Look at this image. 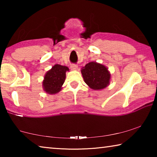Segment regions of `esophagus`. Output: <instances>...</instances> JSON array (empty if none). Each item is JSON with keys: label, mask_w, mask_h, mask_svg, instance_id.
Masks as SVG:
<instances>
[{"label": "esophagus", "mask_w": 157, "mask_h": 157, "mask_svg": "<svg viewBox=\"0 0 157 157\" xmlns=\"http://www.w3.org/2000/svg\"><path fill=\"white\" fill-rule=\"evenodd\" d=\"M71 68L72 69V70H77L78 69V66L75 63H73V64L71 65Z\"/></svg>", "instance_id": "esophagus-1"}]
</instances>
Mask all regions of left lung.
I'll use <instances>...</instances> for the list:
<instances>
[{"instance_id": "8db88e82", "label": "left lung", "mask_w": 157, "mask_h": 157, "mask_svg": "<svg viewBox=\"0 0 157 157\" xmlns=\"http://www.w3.org/2000/svg\"><path fill=\"white\" fill-rule=\"evenodd\" d=\"M81 72L85 83L92 89H102L109 84L111 77L108 69L100 63L94 62L87 63Z\"/></svg>"}]
</instances>
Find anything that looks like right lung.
<instances>
[{
  "label": "right lung",
  "instance_id": "1",
  "mask_svg": "<svg viewBox=\"0 0 157 157\" xmlns=\"http://www.w3.org/2000/svg\"><path fill=\"white\" fill-rule=\"evenodd\" d=\"M68 70V67L59 64L53 66L44 77L43 82L44 91L49 94H55L59 92L65 81L66 72Z\"/></svg>",
  "mask_w": 157,
  "mask_h": 157
}]
</instances>
